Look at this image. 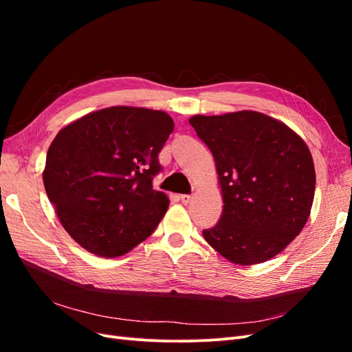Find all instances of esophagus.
Wrapping results in <instances>:
<instances>
[{"instance_id": "1", "label": "esophagus", "mask_w": 352, "mask_h": 352, "mask_svg": "<svg viewBox=\"0 0 352 352\" xmlns=\"http://www.w3.org/2000/svg\"><path fill=\"white\" fill-rule=\"evenodd\" d=\"M190 199H192V195H189V194H182V195H180V201H182L184 204H188Z\"/></svg>"}]
</instances>
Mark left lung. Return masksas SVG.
<instances>
[{
    "instance_id": "8db88e82",
    "label": "left lung",
    "mask_w": 352,
    "mask_h": 352,
    "mask_svg": "<svg viewBox=\"0 0 352 352\" xmlns=\"http://www.w3.org/2000/svg\"><path fill=\"white\" fill-rule=\"evenodd\" d=\"M189 123L214 157L225 204L217 225L202 235L235 264L270 260L310 216L316 189L310 150L286 124L258 111L194 116Z\"/></svg>"
}]
</instances>
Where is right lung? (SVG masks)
Returning a JSON list of instances; mask_svg holds the SVG:
<instances>
[{"mask_svg":"<svg viewBox=\"0 0 352 352\" xmlns=\"http://www.w3.org/2000/svg\"><path fill=\"white\" fill-rule=\"evenodd\" d=\"M175 123L167 113L110 107L63 127L47 153L44 186L63 228L87 251L113 258L145 241L168 198L153 189L158 154Z\"/></svg>","mask_w":352,"mask_h":352,"instance_id":"1","label":"right lung"}]
</instances>
